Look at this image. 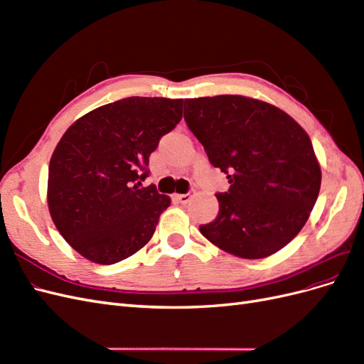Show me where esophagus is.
Instances as JSON below:
<instances>
[{"instance_id":"1","label":"esophagus","mask_w":364,"mask_h":364,"mask_svg":"<svg viewBox=\"0 0 364 364\" xmlns=\"http://www.w3.org/2000/svg\"><path fill=\"white\" fill-rule=\"evenodd\" d=\"M176 199H178L181 203H188L191 199V194L186 193V194H176Z\"/></svg>"}]
</instances>
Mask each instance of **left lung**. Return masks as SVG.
Masks as SVG:
<instances>
[{
	"label": "left lung",
	"instance_id": "1",
	"mask_svg": "<svg viewBox=\"0 0 364 364\" xmlns=\"http://www.w3.org/2000/svg\"><path fill=\"white\" fill-rule=\"evenodd\" d=\"M183 118L208 159L229 179L218 215L202 225L222 250L259 259L306 223L321 190V165L306 132L279 107L243 95L186 98Z\"/></svg>",
	"mask_w": 364,
	"mask_h": 364
}]
</instances>
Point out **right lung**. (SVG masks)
<instances>
[{
    "label": "right lung",
    "mask_w": 364,
    "mask_h": 364,
    "mask_svg": "<svg viewBox=\"0 0 364 364\" xmlns=\"http://www.w3.org/2000/svg\"><path fill=\"white\" fill-rule=\"evenodd\" d=\"M182 98L127 97L65 132L50 159L48 209L67 243L97 264L144 247L170 206L149 176V156L182 118Z\"/></svg>",
    "instance_id": "right-lung-1"
}]
</instances>
